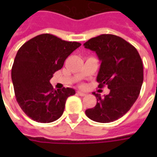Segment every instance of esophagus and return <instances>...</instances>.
<instances>
[{"label": "esophagus", "mask_w": 157, "mask_h": 157, "mask_svg": "<svg viewBox=\"0 0 157 157\" xmlns=\"http://www.w3.org/2000/svg\"><path fill=\"white\" fill-rule=\"evenodd\" d=\"M77 93H78V95L82 96V97H84V96H86V94L85 92H81V91H77Z\"/></svg>", "instance_id": "esophagus-1"}]
</instances>
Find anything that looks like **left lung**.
<instances>
[{
	"mask_svg": "<svg viewBox=\"0 0 157 157\" xmlns=\"http://www.w3.org/2000/svg\"><path fill=\"white\" fill-rule=\"evenodd\" d=\"M86 48L95 51L101 60L97 82L98 87L108 86L110 92L97 98L94 108L86 110L90 119L110 123L121 118L138 98L143 83V63L137 49L120 37L102 34L89 39Z\"/></svg>",
	"mask_w": 157,
	"mask_h": 157,
	"instance_id": "obj_1",
	"label": "left lung"
}]
</instances>
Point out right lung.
<instances>
[{
  "mask_svg": "<svg viewBox=\"0 0 157 157\" xmlns=\"http://www.w3.org/2000/svg\"><path fill=\"white\" fill-rule=\"evenodd\" d=\"M78 42L65 41L44 33L26 42L17 53L12 68V80L17 102L29 118L39 123H51L64 113L68 97L75 90H55L49 82Z\"/></svg>",
  "mask_w": 157,
  "mask_h": 157,
  "instance_id": "add662e5",
  "label": "right lung"
}]
</instances>
